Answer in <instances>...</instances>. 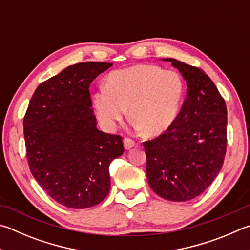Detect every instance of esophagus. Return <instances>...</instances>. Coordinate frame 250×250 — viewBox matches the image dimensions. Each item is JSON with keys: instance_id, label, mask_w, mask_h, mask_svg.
I'll return each instance as SVG.
<instances>
[{"instance_id": "esophagus-1", "label": "esophagus", "mask_w": 250, "mask_h": 250, "mask_svg": "<svg viewBox=\"0 0 250 250\" xmlns=\"http://www.w3.org/2000/svg\"><path fill=\"white\" fill-rule=\"evenodd\" d=\"M124 145H125V149H131L132 147H134L135 145H137V143H135L132 139L125 138L124 140Z\"/></svg>"}]
</instances>
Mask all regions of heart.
Segmentation results:
<instances>
[{
  "label": "heart",
  "instance_id": "obj_1",
  "mask_svg": "<svg viewBox=\"0 0 250 250\" xmlns=\"http://www.w3.org/2000/svg\"><path fill=\"white\" fill-rule=\"evenodd\" d=\"M185 82L176 72L156 65H135L115 71L94 95L96 115L104 129L112 131L129 116L148 137L166 132L178 118Z\"/></svg>",
  "mask_w": 250,
  "mask_h": 250
}]
</instances>
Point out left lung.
I'll return each instance as SVG.
<instances>
[{
	"label": "left lung",
	"mask_w": 250,
	"mask_h": 250,
	"mask_svg": "<svg viewBox=\"0 0 250 250\" xmlns=\"http://www.w3.org/2000/svg\"><path fill=\"white\" fill-rule=\"evenodd\" d=\"M187 83L178 118L156 139L143 142L149 187L169 201L200 196L219 174L226 153L228 110L215 84L199 67L167 58Z\"/></svg>",
	"instance_id": "8db88e82"
}]
</instances>
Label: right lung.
<instances>
[{"label": "right lung", "mask_w": 250, "mask_h": 250, "mask_svg": "<svg viewBox=\"0 0 250 250\" xmlns=\"http://www.w3.org/2000/svg\"><path fill=\"white\" fill-rule=\"evenodd\" d=\"M112 65L82 62L36 88L24 117L26 156L34 178L71 208L101 203L109 193V165L124 154L120 135L97 129L89 85Z\"/></svg>", "instance_id": "1"}]
</instances>
